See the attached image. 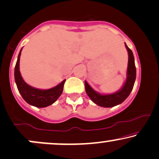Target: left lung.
<instances>
[{
  "label": "left lung",
  "mask_w": 159,
  "mask_h": 159,
  "mask_svg": "<svg viewBox=\"0 0 159 159\" xmlns=\"http://www.w3.org/2000/svg\"><path fill=\"white\" fill-rule=\"evenodd\" d=\"M125 46L127 49L129 54L127 77H126V83L120 91L111 94L102 95L93 90L92 88L88 84L87 82L85 81V91H86L88 96L97 105L102 106V107H113V106L120 104L128 98L133 89L136 78L135 59H134L132 50L128 48L126 44H125Z\"/></svg>",
  "instance_id": "left-lung-1"
}]
</instances>
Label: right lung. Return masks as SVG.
Segmentation results:
<instances>
[{
    "label": "right lung",
    "instance_id": "1",
    "mask_svg": "<svg viewBox=\"0 0 159 159\" xmlns=\"http://www.w3.org/2000/svg\"><path fill=\"white\" fill-rule=\"evenodd\" d=\"M21 50L18 54L16 67H15V80L22 98L30 105L38 108L47 107L53 104L60 97L63 91L65 80L56 87L48 90H41L30 86L24 81L19 70V61Z\"/></svg>",
    "mask_w": 159,
    "mask_h": 159
}]
</instances>
